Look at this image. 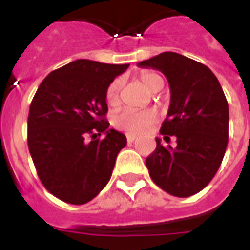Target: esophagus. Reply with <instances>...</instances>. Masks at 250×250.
I'll return each mask as SVG.
<instances>
[{
    "label": "esophagus",
    "instance_id": "obj_1",
    "mask_svg": "<svg viewBox=\"0 0 250 250\" xmlns=\"http://www.w3.org/2000/svg\"><path fill=\"white\" fill-rule=\"evenodd\" d=\"M135 140H136V136H135V135H131V133L127 135V141H128V143H133Z\"/></svg>",
    "mask_w": 250,
    "mask_h": 250
}]
</instances>
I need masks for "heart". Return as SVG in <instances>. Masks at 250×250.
<instances>
[{"label":"heart","instance_id":"heart-1","mask_svg":"<svg viewBox=\"0 0 250 250\" xmlns=\"http://www.w3.org/2000/svg\"><path fill=\"white\" fill-rule=\"evenodd\" d=\"M141 84L150 93H156L162 89L164 79L156 72H143L139 76ZM122 88V79L113 80L106 89V101L109 105H117L119 101V92ZM157 114L153 110H133L123 109L113 118V125L115 128L125 132H143L146 127L156 122Z\"/></svg>","mask_w":250,"mask_h":250}]
</instances>
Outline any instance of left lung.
<instances>
[{
    "instance_id": "obj_1",
    "label": "left lung",
    "mask_w": 250,
    "mask_h": 250,
    "mask_svg": "<svg viewBox=\"0 0 250 250\" xmlns=\"http://www.w3.org/2000/svg\"><path fill=\"white\" fill-rule=\"evenodd\" d=\"M166 76L171 98L161 127L166 143L156 139V150L146 158L157 186L176 197L204 189L217 174L229 143V104L217 76L209 67L174 52L161 53L139 63Z\"/></svg>"
}]
</instances>
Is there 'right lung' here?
Listing matches in <instances>:
<instances>
[{"label": "right lung", "instance_id": "1", "mask_svg": "<svg viewBox=\"0 0 250 250\" xmlns=\"http://www.w3.org/2000/svg\"><path fill=\"white\" fill-rule=\"evenodd\" d=\"M128 66L76 60L37 88L29 106L28 149L41 183L62 201L86 204L111 178L127 139L109 129L106 89ZM101 133L106 136L96 139Z\"/></svg>", "mask_w": 250, "mask_h": 250}]
</instances>
